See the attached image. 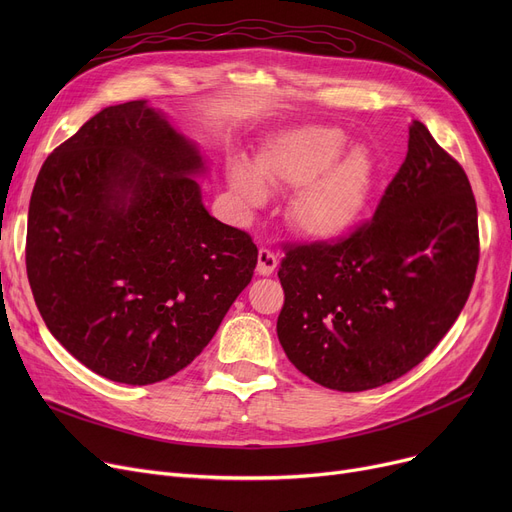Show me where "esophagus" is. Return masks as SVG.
I'll return each mask as SVG.
<instances>
[{"mask_svg": "<svg viewBox=\"0 0 512 512\" xmlns=\"http://www.w3.org/2000/svg\"><path fill=\"white\" fill-rule=\"evenodd\" d=\"M278 265V257L270 249H259L257 255V274L259 276H272Z\"/></svg>", "mask_w": 512, "mask_h": 512, "instance_id": "obj_1", "label": "esophagus"}]
</instances>
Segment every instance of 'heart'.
<instances>
[{
    "instance_id": "1",
    "label": "heart",
    "mask_w": 512,
    "mask_h": 512,
    "mask_svg": "<svg viewBox=\"0 0 512 512\" xmlns=\"http://www.w3.org/2000/svg\"><path fill=\"white\" fill-rule=\"evenodd\" d=\"M346 145V134L332 126L282 130L261 147L253 166L230 161V193L251 211L265 203V186L297 188L286 209L292 230L309 240H336L359 224L378 178L371 151Z\"/></svg>"
}]
</instances>
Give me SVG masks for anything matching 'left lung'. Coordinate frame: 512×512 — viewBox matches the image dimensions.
Instances as JSON below:
<instances>
[{
	"label": "left lung",
	"mask_w": 512,
	"mask_h": 512,
	"mask_svg": "<svg viewBox=\"0 0 512 512\" xmlns=\"http://www.w3.org/2000/svg\"><path fill=\"white\" fill-rule=\"evenodd\" d=\"M479 261L465 170L413 120L409 151L348 238L286 251L278 340L309 380L363 392L419 365L461 315Z\"/></svg>",
	"instance_id": "obj_1"
}]
</instances>
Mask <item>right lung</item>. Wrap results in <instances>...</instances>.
I'll return each instance as SVG.
<instances>
[{"label":"right lung","instance_id":"obj_1","mask_svg":"<svg viewBox=\"0 0 512 512\" xmlns=\"http://www.w3.org/2000/svg\"><path fill=\"white\" fill-rule=\"evenodd\" d=\"M199 145L149 101L105 107L37 176L26 274L47 330L103 378L191 363L247 288L257 247L203 205Z\"/></svg>","mask_w":512,"mask_h":512}]
</instances>
